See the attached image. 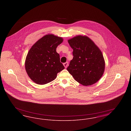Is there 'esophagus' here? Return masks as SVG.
<instances>
[{
    "label": "esophagus",
    "instance_id": "esophagus-1",
    "mask_svg": "<svg viewBox=\"0 0 131 131\" xmlns=\"http://www.w3.org/2000/svg\"><path fill=\"white\" fill-rule=\"evenodd\" d=\"M63 65L64 66L65 68H66L67 67V66H68V62H66L64 63L63 64Z\"/></svg>",
    "mask_w": 131,
    "mask_h": 131
}]
</instances>
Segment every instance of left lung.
I'll return each instance as SVG.
<instances>
[{"label": "left lung", "mask_w": 131, "mask_h": 131, "mask_svg": "<svg viewBox=\"0 0 131 131\" xmlns=\"http://www.w3.org/2000/svg\"><path fill=\"white\" fill-rule=\"evenodd\" d=\"M73 58L67 70L75 80L88 86L98 81L103 75L105 63L99 48L87 36L79 35L68 40Z\"/></svg>", "instance_id": "8db88e82"}]
</instances>
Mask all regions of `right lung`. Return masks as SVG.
Listing matches in <instances>:
<instances>
[{
    "mask_svg": "<svg viewBox=\"0 0 131 131\" xmlns=\"http://www.w3.org/2000/svg\"><path fill=\"white\" fill-rule=\"evenodd\" d=\"M62 42V38L48 34L32 46L26 57L25 67L27 74L34 82L38 84L50 82L65 68L56 50Z\"/></svg>",
    "mask_w": 131,
    "mask_h": 131,
    "instance_id": "add662e5",
    "label": "right lung"
}]
</instances>
